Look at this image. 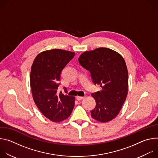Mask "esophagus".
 I'll use <instances>...</instances> for the list:
<instances>
[{
	"instance_id": "obj_1",
	"label": "esophagus",
	"mask_w": 158,
	"mask_h": 158,
	"mask_svg": "<svg viewBox=\"0 0 158 158\" xmlns=\"http://www.w3.org/2000/svg\"><path fill=\"white\" fill-rule=\"evenodd\" d=\"M76 98H77V99L78 101H81V100L83 99L84 98H85V97H84V96H77Z\"/></svg>"
}]
</instances>
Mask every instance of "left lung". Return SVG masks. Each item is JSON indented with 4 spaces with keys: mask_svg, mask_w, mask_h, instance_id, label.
Masks as SVG:
<instances>
[{
    "mask_svg": "<svg viewBox=\"0 0 158 158\" xmlns=\"http://www.w3.org/2000/svg\"><path fill=\"white\" fill-rule=\"evenodd\" d=\"M79 62L89 71L94 84L102 88L91 94L96 104L91 110L92 118L101 123L114 119L127 95L128 72L124 58L113 50L99 48L82 53Z\"/></svg>",
    "mask_w": 158,
    "mask_h": 158,
    "instance_id": "8db88e82",
    "label": "left lung"
}]
</instances>
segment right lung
I'll list each match as a JSON object with an SVG mask.
<instances>
[{
  "instance_id": "add662e5",
  "label": "right lung",
  "mask_w": 158,
  "mask_h": 158,
  "mask_svg": "<svg viewBox=\"0 0 158 158\" xmlns=\"http://www.w3.org/2000/svg\"><path fill=\"white\" fill-rule=\"evenodd\" d=\"M75 56L73 52L52 49L39 53L31 67L30 83L34 101L42 114L59 123L68 118L75 98L57 93L62 69Z\"/></svg>"
}]
</instances>
